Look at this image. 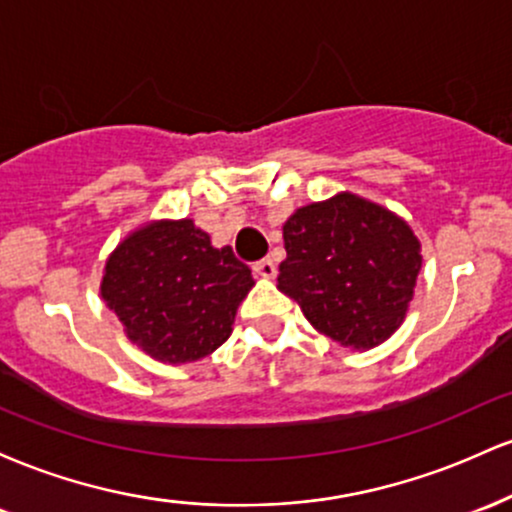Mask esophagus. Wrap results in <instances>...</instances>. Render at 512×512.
<instances>
[{"label":"esophagus","instance_id":"34e87169","mask_svg":"<svg viewBox=\"0 0 512 512\" xmlns=\"http://www.w3.org/2000/svg\"><path fill=\"white\" fill-rule=\"evenodd\" d=\"M252 272H255L257 276H262V279H272V276L276 274V264L269 260V257H264V260L252 264Z\"/></svg>","mask_w":512,"mask_h":512}]
</instances>
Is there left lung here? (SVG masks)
Listing matches in <instances>:
<instances>
[{"label":"left lung","mask_w":512,"mask_h":512,"mask_svg":"<svg viewBox=\"0 0 512 512\" xmlns=\"http://www.w3.org/2000/svg\"><path fill=\"white\" fill-rule=\"evenodd\" d=\"M279 291L310 325L351 349H373L397 330L414 298L421 243L380 204L339 192L284 223Z\"/></svg>","instance_id":"left-lung-1"}]
</instances>
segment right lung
I'll return each instance as SVG.
<instances>
[{"label":"right lung","instance_id":"1","mask_svg":"<svg viewBox=\"0 0 512 512\" xmlns=\"http://www.w3.org/2000/svg\"><path fill=\"white\" fill-rule=\"evenodd\" d=\"M252 274L192 219L151 221L105 262L101 296L127 337L163 363H192L231 337Z\"/></svg>","mask_w":512,"mask_h":512}]
</instances>
